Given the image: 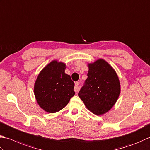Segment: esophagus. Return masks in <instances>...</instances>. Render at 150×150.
Here are the masks:
<instances>
[{
  "label": "esophagus",
  "mask_w": 150,
  "mask_h": 150,
  "mask_svg": "<svg viewBox=\"0 0 150 150\" xmlns=\"http://www.w3.org/2000/svg\"><path fill=\"white\" fill-rule=\"evenodd\" d=\"M79 85H80V83H79V82H76L75 83L74 91L76 93H78L79 91H80V86H79Z\"/></svg>",
  "instance_id": "34e87169"
}]
</instances>
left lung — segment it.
Here are the masks:
<instances>
[{
	"label": "left lung",
	"instance_id": "8db88e82",
	"mask_svg": "<svg viewBox=\"0 0 150 150\" xmlns=\"http://www.w3.org/2000/svg\"><path fill=\"white\" fill-rule=\"evenodd\" d=\"M88 67L87 78L78 96L89 111L95 115H103L114 106L119 97V78L104 59L88 64Z\"/></svg>",
	"mask_w": 150,
	"mask_h": 150
}]
</instances>
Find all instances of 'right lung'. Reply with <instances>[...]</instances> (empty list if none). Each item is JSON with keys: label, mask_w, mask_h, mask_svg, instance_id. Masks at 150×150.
Here are the masks:
<instances>
[{"label": "right lung", "mask_w": 150, "mask_h": 150, "mask_svg": "<svg viewBox=\"0 0 150 150\" xmlns=\"http://www.w3.org/2000/svg\"><path fill=\"white\" fill-rule=\"evenodd\" d=\"M66 64L52 61L41 70L34 87L36 101L48 113H55L64 108L75 95L74 83L64 72Z\"/></svg>", "instance_id": "obj_1"}]
</instances>
